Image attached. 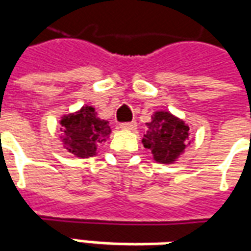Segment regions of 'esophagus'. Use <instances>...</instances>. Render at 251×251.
<instances>
[{
	"mask_svg": "<svg viewBox=\"0 0 251 251\" xmlns=\"http://www.w3.org/2000/svg\"><path fill=\"white\" fill-rule=\"evenodd\" d=\"M120 127L122 130H134L137 127L136 121H131V122H125V124H121Z\"/></svg>",
	"mask_w": 251,
	"mask_h": 251,
	"instance_id": "34e87169",
	"label": "esophagus"
}]
</instances>
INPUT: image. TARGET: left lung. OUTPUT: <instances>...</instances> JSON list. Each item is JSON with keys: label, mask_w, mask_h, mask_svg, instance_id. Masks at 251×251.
I'll return each instance as SVG.
<instances>
[{"label": "left lung", "mask_w": 251, "mask_h": 251, "mask_svg": "<svg viewBox=\"0 0 251 251\" xmlns=\"http://www.w3.org/2000/svg\"><path fill=\"white\" fill-rule=\"evenodd\" d=\"M147 126L142 145L152 152L156 163H175L191 144L189 126L169 111H156Z\"/></svg>", "instance_id": "1"}]
</instances>
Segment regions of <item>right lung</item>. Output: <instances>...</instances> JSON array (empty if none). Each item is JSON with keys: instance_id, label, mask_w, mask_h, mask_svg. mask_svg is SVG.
I'll return each mask as SVG.
<instances>
[{"instance_id": "obj_1", "label": "right lung", "mask_w": 251, "mask_h": 251, "mask_svg": "<svg viewBox=\"0 0 251 251\" xmlns=\"http://www.w3.org/2000/svg\"><path fill=\"white\" fill-rule=\"evenodd\" d=\"M63 147L79 158L93 157L98 145L109 138L111 129L109 122L100 120L93 106H83L75 113L63 115L60 120Z\"/></svg>"}]
</instances>
